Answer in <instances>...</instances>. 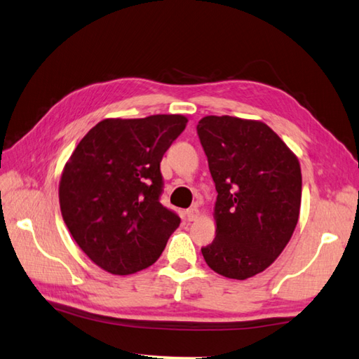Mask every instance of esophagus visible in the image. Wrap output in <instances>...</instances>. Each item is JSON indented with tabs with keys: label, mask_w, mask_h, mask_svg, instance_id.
Here are the masks:
<instances>
[{
	"label": "esophagus",
	"mask_w": 359,
	"mask_h": 359,
	"mask_svg": "<svg viewBox=\"0 0 359 359\" xmlns=\"http://www.w3.org/2000/svg\"><path fill=\"white\" fill-rule=\"evenodd\" d=\"M185 215H187V220H188V222H193V220H196L197 216H199V210H197V207H193V208L187 210Z\"/></svg>",
	"instance_id": "34e87169"
}]
</instances>
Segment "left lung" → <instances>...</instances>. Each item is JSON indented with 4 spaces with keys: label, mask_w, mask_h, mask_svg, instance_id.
Wrapping results in <instances>:
<instances>
[{
    "label": "left lung",
    "mask_w": 359,
    "mask_h": 359,
    "mask_svg": "<svg viewBox=\"0 0 359 359\" xmlns=\"http://www.w3.org/2000/svg\"><path fill=\"white\" fill-rule=\"evenodd\" d=\"M197 135L217 191L216 238L202 255L211 270L243 280L270 266L292 238L301 208V166L262 121L208 116Z\"/></svg>",
    "instance_id": "left-lung-1"
}]
</instances>
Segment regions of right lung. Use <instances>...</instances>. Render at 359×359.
<instances>
[{
  "instance_id": "1",
  "label": "right lung",
  "mask_w": 359,
  "mask_h": 359,
  "mask_svg": "<svg viewBox=\"0 0 359 359\" xmlns=\"http://www.w3.org/2000/svg\"><path fill=\"white\" fill-rule=\"evenodd\" d=\"M184 116L106 118L83 137L60 180V208L88 257L112 274L148 269L180 225L160 202L166 149Z\"/></svg>"
}]
</instances>
